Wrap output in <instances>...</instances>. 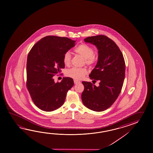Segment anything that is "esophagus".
<instances>
[{
  "label": "esophagus",
  "mask_w": 153,
  "mask_h": 153,
  "mask_svg": "<svg viewBox=\"0 0 153 153\" xmlns=\"http://www.w3.org/2000/svg\"><path fill=\"white\" fill-rule=\"evenodd\" d=\"M81 83V82L80 81H77V80H76V79H74V83L77 84V83Z\"/></svg>",
  "instance_id": "34e87169"
}]
</instances>
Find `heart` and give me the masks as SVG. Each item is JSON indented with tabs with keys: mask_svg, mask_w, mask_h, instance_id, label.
Listing matches in <instances>:
<instances>
[{
	"mask_svg": "<svg viewBox=\"0 0 153 153\" xmlns=\"http://www.w3.org/2000/svg\"><path fill=\"white\" fill-rule=\"evenodd\" d=\"M75 52L81 55L84 58L85 63L91 66L95 63L97 61V57L94 53V51L91 46L87 44H81L75 49ZM71 55L69 51H66L63 55V62L65 65H69L71 63ZM88 74L86 68H72L68 69L65 72L67 77L75 79H81Z\"/></svg>",
	"mask_w": 153,
	"mask_h": 153,
	"instance_id": "b5f03b06",
	"label": "heart"
}]
</instances>
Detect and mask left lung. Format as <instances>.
Segmentation results:
<instances>
[{"mask_svg":"<svg viewBox=\"0 0 153 153\" xmlns=\"http://www.w3.org/2000/svg\"><path fill=\"white\" fill-rule=\"evenodd\" d=\"M84 41L98 49V61L89 77L100 83L96 87L91 82H82V100L89 109L102 111L112 105L121 92L125 77L124 57L116 44L106 36L89 37Z\"/></svg>","mask_w":153,"mask_h":153,"instance_id":"left-lung-1","label":"left lung"}]
</instances>
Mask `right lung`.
Listing matches in <instances>:
<instances>
[{"label":"right lung","mask_w":153,"mask_h":153,"mask_svg":"<svg viewBox=\"0 0 153 153\" xmlns=\"http://www.w3.org/2000/svg\"><path fill=\"white\" fill-rule=\"evenodd\" d=\"M67 37L48 36L35 44L30 51L26 64V87L37 107L45 111L61 107L66 94L74 85L70 77L55 83L53 77L65 68L63 55L75 45Z\"/></svg>","instance_id":"obj_1"}]
</instances>
